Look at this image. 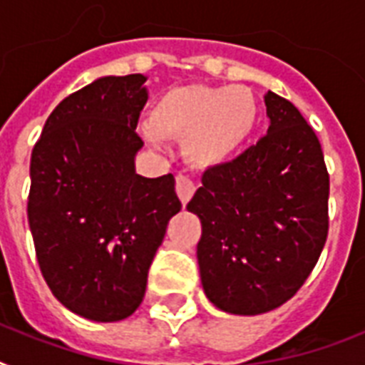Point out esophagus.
<instances>
[{
	"label": "esophagus",
	"mask_w": 365,
	"mask_h": 365,
	"mask_svg": "<svg viewBox=\"0 0 365 365\" xmlns=\"http://www.w3.org/2000/svg\"><path fill=\"white\" fill-rule=\"evenodd\" d=\"M195 189H197V185H195V182L189 176L180 174L176 178V193L180 197V200H182V205H187L189 199L193 197Z\"/></svg>",
	"instance_id": "esophagus-1"
}]
</instances>
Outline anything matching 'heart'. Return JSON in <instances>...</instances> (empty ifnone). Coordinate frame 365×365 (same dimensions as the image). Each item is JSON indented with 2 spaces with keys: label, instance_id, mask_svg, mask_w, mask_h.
<instances>
[{
  "label": "heart",
  "instance_id": "obj_1",
  "mask_svg": "<svg viewBox=\"0 0 365 365\" xmlns=\"http://www.w3.org/2000/svg\"><path fill=\"white\" fill-rule=\"evenodd\" d=\"M259 119L257 100L246 87L187 85L166 91L149 111L143 138L183 140V155L197 168L225 165L248 142Z\"/></svg>",
  "mask_w": 365,
  "mask_h": 365
}]
</instances>
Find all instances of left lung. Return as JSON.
<instances>
[{
	"label": "left lung",
	"mask_w": 365,
	"mask_h": 365,
	"mask_svg": "<svg viewBox=\"0 0 365 365\" xmlns=\"http://www.w3.org/2000/svg\"><path fill=\"white\" fill-rule=\"evenodd\" d=\"M267 136L208 168L189 200L202 235L200 282L223 312L254 317L294 297L328 237L329 176L320 142L292 102L265 94Z\"/></svg>",
	"instance_id": "left-lung-1"
}]
</instances>
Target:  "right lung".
I'll use <instances>...</instances> for the list:
<instances>
[{
    "label": "right lung",
    "mask_w": 365,
    "mask_h": 365,
    "mask_svg": "<svg viewBox=\"0 0 365 365\" xmlns=\"http://www.w3.org/2000/svg\"><path fill=\"white\" fill-rule=\"evenodd\" d=\"M145 81L94 79L54 108L31 151L39 269L54 297L93 322H119L140 307L166 225L182 210L172 174H136Z\"/></svg>",
    "instance_id": "right-lung-1"
}]
</instances>
